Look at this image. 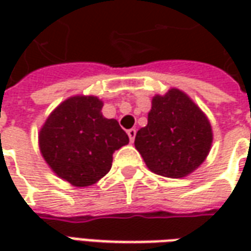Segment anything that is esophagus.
I'll return each instance as SVG.
<instances>
[{"label": "esophagus", "mask_w": 251, "mask_h": 251, "mask_svg": "<svg viewBox=\"0 0 251 251\" xmlns=\"http://www.w3.org/2000/svg\"><path fill=\"white\" fill-rule=\"evenodd\" d=\"M127 136H129L130 142L134 141V137H136V129H129V130H127Z\"/></svg>", "instance_id": "1"}]
</instances>
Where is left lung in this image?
<instances>
[{
	"label": "left lung",
	"instance_id": "left-lung-1",
	"mask_svg": "<svg viewBox=\"0 0 251 251\" xmlns=\"http://www.w3.org/2000/svg\"><path fill=\"white\" fill-rule=\"evenodd\" d=\"M214 134L207 115L179 88L152 98L148 125L137 131L134 147L153 174L181 179L204 163Z\"/></svg>",
	"mask_w": 251,
	"mask_h": 251
}]
</instances>
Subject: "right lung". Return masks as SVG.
Segmentation results:
<instances>
[{
	"label": "right lung",
	"mask_w": 251,
	"mask_h": 251,
	"mask_svg": "<svg viewBox=\"0 0 251 251\" xmlns=\"http://www.w3.org/2000/svg\"><path fill=\"white\" fill-rule=\"evenodd\" d=\"M103 102L94 95L63 100L39 131V147L57 177L74 187L95 184L109 174L113 153L129 144L117 120L102 115Z\"/></svg>",
	"instance_id": "1"
}]
</instances>
